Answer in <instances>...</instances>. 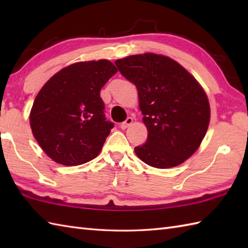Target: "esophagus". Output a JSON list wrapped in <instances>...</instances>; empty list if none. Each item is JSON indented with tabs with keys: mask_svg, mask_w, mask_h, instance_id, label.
Listing matches in <instances>:
<instances>
[{
	"mask_svg": "<svg viewBox=\"0 0 248 248\" xmlns=\"http://www.w3.org/2000/svg\"><path fill=\"white\" fill-rule=\"evenodd\" d=\"M132 123H133V118L132 117H128L127 119H125L124 123H121V124H120V128L121 129H127L130 124H132Z\"/></svg>",
	"mask_w": 248,
	"mask_h": 248,
	"instance_id": "esophagus-1",
	"label": "esophagus"
}]
</instances>
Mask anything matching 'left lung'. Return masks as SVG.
I'll list each match as a JSON object with an SVG mask.
<instances>
[{
  "label": "left lung",
  "mask_w": 248,
  "mask_h": 248,
  "mask_svg": "<svg viewBox=\"0 0 248 248\" xmlns=\"http://www.w3.org/2000/svg\"><path fill=\"white\" fill-rule=\"evenodd\" d=\"M115 64L138 88L148 130L146 143L134 148L136 155L155 168L182 164L198 149L209 127L210 104L203 88L164 55H131Z\"/></svg>",
  "instance_id": "8db88e82"
}]
</instances>
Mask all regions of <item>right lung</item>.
Wrapping results in <instances>:
<instances>
[{
    "label": "right lung",
    "instance_id": "right-lung-1",
    "mask_svg": "<svg viewBox=\"0 0 248 248\" xmlns=\"http://www.w3.org/2000/svg\"><path fill=\"white\" fill-rule=\"evenodd\" d=\"M116 72L108 60L76 62L40 89L30 124L37 143L54 162L76 166L100 154L114 127L105 118L100 91Z\"/></svg>",
    "mask_w": 248,
    "mask_h": 248
}]
</instances>
